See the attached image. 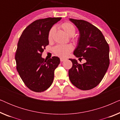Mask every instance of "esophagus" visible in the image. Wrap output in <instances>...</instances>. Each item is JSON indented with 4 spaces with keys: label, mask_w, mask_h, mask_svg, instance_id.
Listing matches in <instances>:
<instances>
[{
    "label": "esophagus",
    "mask_w": 120,
    "mask_h": 120,
    "mask_svg": "<svg viewBox=\"0 0 120 120\" xmlns=\"http://www.w3.org/2000/svg\"><path fill=\"white\" fill-rule=\"evenodd\" d=\"M65 60V58H60V62H63L64 60Z\"/></svg>",
    "instance_id": "obj_1"
}]
</instances>
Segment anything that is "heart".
Listing matches in <instances>:
<instances>
[{"label": "heart", "instance_id": "b5f03b06", "mask_svg": "<svg viewBox=\"0 0 120 120\" xmlns=\"http://www.w3.org/2000/svg\"><path fill=\"white\" fill-rule=\"evenodd\" d=\"M60 27L71 38V40L75 42H78L79 40V37L73 36L76 32V28L73 24L70 22H64L60 26ZM55 32V28L53 27L50 29L48 34V40L51 41L53 34ZM73 47L71 44L67 45H59L53 47V51L56 55L61 57H65L73 50Z\"/></svg>", "mask_w": 120, "mask_h": 120}]
</instances>
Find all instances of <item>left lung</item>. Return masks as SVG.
<instances>
[{
	"label": "left lung",
	"mask_w": 120,
	"mask_h": 120,
	"mask_svg": "<svg viewBox=\"0 0 120 120\" xmlns=\"http://www.w3.org/2000/svg\"><path fill=\"white\" fill-rule=\"evenodd\" d=\"M78 28L80 37L74 55L79 60L69 59L73 63L69 70V79L75 87L81 90H89L96 87L104 78L110 63L109 46L102 33L87 21L70 19Z\"/></svg>",
	"instance_id": "left-lung-1"
}]
</instances>
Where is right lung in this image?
<instances>
[{"instance_id":"right-lung-1","label":"right lung","mask_w":120,"mask_h":120,"mask_svg":"<svg viewBox=\"0 0 120 120\" xmlns=\"http://www.w3.org/2000/svg\"><path fill=\"white\" fill-rule=\"evenodd\" d=\"M61 19H37L26 28L19 39L15 53L16 69L26 86L34 92L45 91L53 82L60 58L53 56L45 60L41 55L49 44V31Z\"/></svg>"}]
</instances>
